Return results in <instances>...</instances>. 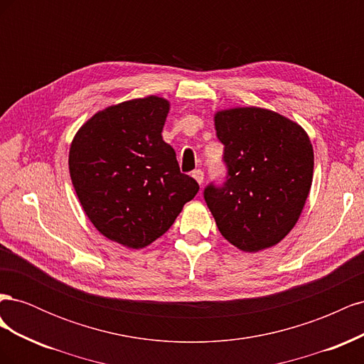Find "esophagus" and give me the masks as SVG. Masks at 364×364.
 <instances>
[{"mask_svg":"<svg viewBox=\"0 0 364 364\" xmlns=\"http://www.w3.org/2000/svg\"><path fill=\"white\" fill-rule=\"evenodd\" d=\"M191 176H193V178L197 181V183H199V185H202V183H203L205 174H203V171H202V170H194V171L191 173Z\"/></svg>","mask_w":364,"mask_h":364,"instance_id":"obj_1","label":"esophagus"}]
</instances>
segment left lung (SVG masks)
<instances>
[{"instance_id": "8db88e82", "label": "left lung", "mask_w": 364, "mask_h": 364, "mask_svg": "<svg viewBox=\"0 0 364 364\" xmlns=\"http://www.w3.org/2000/svg\"><path fill=\"white\" fill-rule=\"evenodd\" d=\"M226 176L205 186V202L229 243L245 252L278 245L311 188L314 155L305 130L259 107L215 114Z\"/></svg>"}]
</instances>
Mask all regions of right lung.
Returning a JSON list of instances; mask_svg holds the SVG:
<instances>
[{"label":"right lung","instance_id":"right-lung-1","mask_svg":"<svg viewBox=\"0 0 364 364\" xmlns=\"http://www.w3.org/2000/svg\"><path fill=\"white\" fill-rule=\"evenodd\" d=\"M170 105L150 95L111 106L77 132L70 174L92 225L109 240L139 249L167 232L199 191L162 139Z\"/></svg>","mask_w":364,"mask_h":364}]
</instances>
